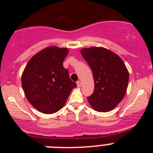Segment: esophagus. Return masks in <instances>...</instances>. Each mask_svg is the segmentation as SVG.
I'll return each instance as SVG.
<instances>
[{
    "mask_svg": "<svg viewBox=\"0 0 153 153\" xmlns=\"http://www.w3.org/2000/svg\"><path fill=\"white\" fill-rule=\"evenodd\" d=\"M76 85H77V87H80V86H81V82H80V81H77V82H76Z\"/></svg>",
    "mask_w": 153,
    "mask_h": 153,
    "instance_id": "esophagus-1",
    "label": "esophagus"
}]
</instances>
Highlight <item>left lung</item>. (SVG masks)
Returning a JSON list of instances; mask_svg holds the SVG:
<instances>
[{
	"mask_svg": "<svg viewBox=\"0 0 153 153\" xmlns=\"http://www.w3.org/2000/svg\"><path fill=\"white\" fill-rule=\"evenodd\" d=\"M93 72L95 87L88 102L98 112L112 110L121 102L127 90L129 73L121 58L103 47L81 50Z\"/></svg>",
	"mask_w": 153,
	"mask_h": 153,
	"instance_id": "1",
	"label": "left lung"
}]
</instances>
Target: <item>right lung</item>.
<instances>
[{"label": "right lung", "mask_w": 153, "mask_h": 153, "mask_svg": "<svg viewBox=\"0 0 153 153\" xmlns=\"http://www.w3.org/2000/svg\"><path fill=\"white\" fill-rule=\"evenodd\" d=\"M67 54V48L47 47L31 58L23 72L21 83L27 99L41 113L59 111L76 86L63 66Z\"/></svg>", "instance_id": "right-lung-1"}]
</instances>
